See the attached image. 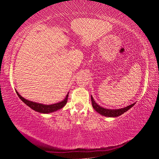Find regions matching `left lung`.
I'll list each match as a JSON object with an SVG mask.
<instances>
[{"instance_id": "left-lung-1", "label": "left lung", "mask_w": 159, "mask_h": 159, "mask_svg": "<svg viewBox=\"0 0 159 159\" xmlns=\"http://www.w3.org/2000/svg\"><path fill=\"white\" fill-rule=\"evenodd\" d=\"M91 101H92V104L93 107L96 111H98L99 114H100L102 116H108V117H117L118 116H120L123 114V113H125L128 111V110L130 109L134 105L133 103L130 104V105L127 106L126 107L122 109H104L103 107H100L98 105L96 102L94 101L93 97L91 96Z\"/></svg>"}]
</instances>
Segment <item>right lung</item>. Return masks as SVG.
Masks as SVG:
<instances>
[{
	"instance_id": "obj_1",
	"label": "right lung",
	"mask_w": 159,
	"mask_h": 159,
	"mask_svg": "<svg viewBox=\"0 0 159 159\" xmlns=\"http://www.w3.org/2000/svg\"><path fill=\"white\" fill-rule=\"evenodd\" d=\"M16 93H17V95H18L19 98H20L21 100L23 102H25L26 105L29 106L31 109H32L33 110H34V111H36L37 112L43 113V114H49V113L57 111V110L62 108V107L65 106V104H66L67 99H68V96H69V93H68L66 95L65 99H64L63 101L60 102H58V103H56V104H50V105H46V104L37 103V102L29 101V100H28V99H25L18 93L17 90H16Z\"/></svg>"
}]
</instances>
